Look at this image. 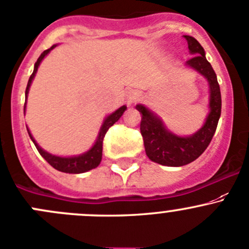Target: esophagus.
<instances>
[{
  "label": "esophagus",
  "mask_w": 249,
  "mask_h": 249,
  "mask_svg": "<svg viewBox=\"0 0 249 249\" xmlns=\"http://www.w3.org/2000/svg\"><path fill=\"white\" fill-rule=\"evenodd\" d=\"M137 100H139V95H137V92L135 90H129L126 92V95H125V102H126V105L129 107L134 105Z\"/></svg>",
  "instance_id": "1"
}]
</instances>
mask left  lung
Listing matches in <instances>:
<instances>
[{"label":"left lung","instance_id":"left-lung-1","mask_svg":"<svg viewBox=\"0 0 249 249\" xmlns=\"http://www.w3.org/2000/svg\"><path fill=\"white\" fill-rule=\"evenodd\" d=\"M194 57L186 62L187 68L201 74L208 83L209 112L201 129L189 136H178L164 125L157 113L143 105H136L141 114L140 130L143 137L144 151L154 163L166 166H182L196 160L211 143L221 114V95L215 71L206 58V52L195 37L185 35Z\"/></svg>","mask_w":249,"mask_h":249}]
</instances>
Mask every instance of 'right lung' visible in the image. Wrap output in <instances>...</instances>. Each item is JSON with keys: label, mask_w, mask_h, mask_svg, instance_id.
Masks as SVG:
<instances>
[{"label": "right lung", "mask_w": 249, "mask_h": 249, "mask_svg": "<svg viewBox=\"0 0 249 249\" xmlns=\"http://www.w3.org/2000/svg\"><path fill=\"white\" fill-rule=\"evenodd\" d=\"M55 46H58V43L53 45L52 47L48 48V50L43 51V52L41 53L40 57L37 58V60H36L35 66H34V71H33V74H31L30 78H29L28 85H26L24 114H25V110H26V100H28V93H29V90H30L31 83H33L34 78H35V75H36V71H37L38 67H40V64H41V62L43 60V58H45L46 55H47L48 53H50L51 51L55 47ZM125 110H126V106H122V107L118 108L117 110H114L112 114L107 115V117L105 118V120H103L102 126H101L100 132H98V135H97V139H96L95 143L92 144V147H91L89 151L84 152L83 154H78V156L60 157V156H55V154H52V153H48L47 151H45V149L41 148V147L38 146V143L35 141V139H34V136L31 135L30 130H29L28 126H26V130H28V134H29V136H30L31 141L34 142L35 147L37 148L38 153L42 156V158L45 159V160L47 161L50 165H52L53 168L57 169V170H59V171H62V173L81 174V173H86V171L91 170V169L97 168V166L100 165L101 160H102V143H103V139H105V135L107 134L108 129H109L113 124H115V123L120 119V117L124 114Z\"/></svg>", "instance_id": "add662e5"}]
</instances>
